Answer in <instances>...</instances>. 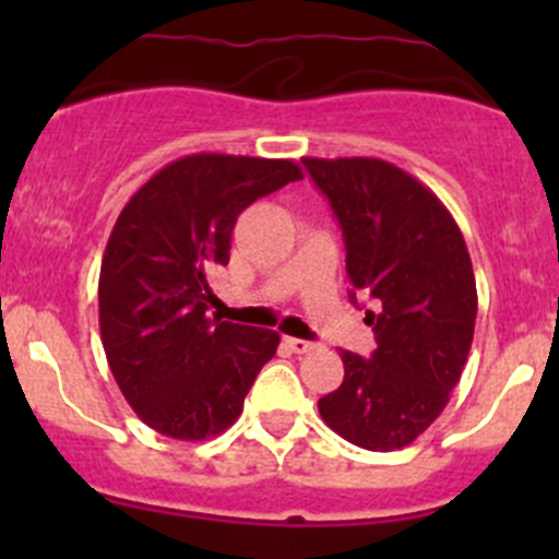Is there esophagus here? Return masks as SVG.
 I'll use <instances>...</instances> for the list:
<instances>
[{"instance_id":"obj_1","label":"esophagus","mask_w":559,"mask_h":559,"mask_svg":"<svg viewBox=\"0 0 559 559\" xmlns=\"http://www.w3.org/2000/svg\"><path fill=\"white\" fill-rule=\"evenodd\" d=\"M286 346H289L295 354H308L313 348V343L302 341V337H286Z\"/></svg>"}]
</instances>
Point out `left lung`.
Here are the masks:
<instances>
[{
    "label": "left lung",
    "instance_id": "8db88e82",
    "mask_svg": "<svg viewBox=\"0 0 559 559\" xmlns=\"http://www.w3.org/2000/svg\"><path fill=\"white\" fill-rule=\"evenodd\" d=\"M343 229L352 300L368 295L370 359L341 352L343 384L319 400L354 447L394 452L447 408L476 326V278L460 227L425 183L384 159H302Z\"/></svg>",
    "mask_w": 559,
    "mask_h": 559
}]
</instances>
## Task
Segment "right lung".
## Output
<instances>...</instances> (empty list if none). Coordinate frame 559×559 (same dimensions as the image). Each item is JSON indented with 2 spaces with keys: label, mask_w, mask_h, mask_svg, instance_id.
Segmentation results:
<instances>
[{
  "label": "right lung",
  "mask_w": 559,
  "mask_h": 559,
  "mask_svg": "<svg viewBox=\"0 0 559 559\" xmlns=\"http://www.w3.org/2000/svg\"><path fill=\"white\" fill-rule=\"evenodd\" d=\"M302 180L289 159L191 154L123 205L99 270V332L118 389L167 438L205 441L235 425L278 332L207 313V275L229 262L235 222Z\"/></svg>",
  "instance_id": "1"
}]
</instances>
